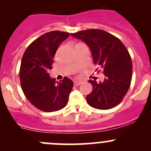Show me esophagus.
I'll use <instances>...</instances> for the list:
<instances>
[{
    "mask_svg": "<svg viewBox=\"0 0 151 151\" xmlns=\"http://www.w3.org/2000/svg\"><path fill=\"white\" fill-rule=\"evenodd\" d=\"M82 84V82L80 81H74V85H75V86H77V85H80Z\"/></svg>",
    "mask_w": 151,
    "mask_h": 151,
    "instance_id": "esophagus-1",
    "label": "esophagus"
}]
</instances>
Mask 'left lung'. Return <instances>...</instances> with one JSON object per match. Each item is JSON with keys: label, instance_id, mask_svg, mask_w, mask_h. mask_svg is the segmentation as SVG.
I'll list each match as a JSON object with an SVG mask.
<instances>
[{"label": "left lung", "instance_id": "8db88e82", "mask_svg": "<svg viewBox=\"0 0 151 151\" xmlns=\"http://www.w3.org/2000/svg\"><path fill=\"white\" fill-rule=\"evenodd\" d=\"M90 47L93 63L103 70V83L88 80L93 91L86 96L88 104L99 109H109L121 102L132 77V62L126 47L118 38L99 29L71 33ZM99 68H97L98 69Z\"/></svg>", "mask_w": 151, "mask_h": 151}]
</instances>
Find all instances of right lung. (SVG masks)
Wrapping results in <instances>:
<instances>
[{
  "instance_id": "right-lung-1",
  "label": "right lung",
  "mask_w": 151,
  "mask_h": 151,
  "mask_svg": "<svg viewBox=\"0 0 151 151\" xmlns=\"http://www.w3.org/2000/svg\"><path fill=\"white\" fill-rule=\"evenodd\" d=\"M68 36V33L59 30L45 33L29 45L22 56L19 69L22 91L35 107L44 112L65 107L74 86L68 77L58 83L48 73L58 48Z\"/></svg>"
}]
</instances>
